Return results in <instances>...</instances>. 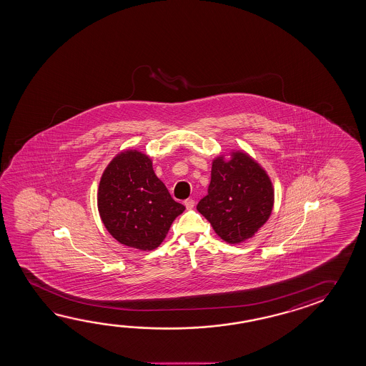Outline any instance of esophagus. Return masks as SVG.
<instances>
[{
    "label": "esophagus",
    "mask_w": 366,
    "mask_h": 366,
    "mask_svg": "<svg viewBox=\"0 0 366 366\" xmlns=\"http://www.w3.org/2000/svg\"><path fill=\"white\" fill-rule=\"evenodd\" d=\"M184 206H186L187 209H192L193 206H194V199H187L184 201Z\"/></svg>",
    "instance_id": "1"
}]
</instances>
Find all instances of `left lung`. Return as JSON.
Segmentation results:
<instances>
[{"mask_svg": "<svg viewBox=\"0 0 366 366\" xmlns=\"http://www.w3.org/2000/svg\"><path fill=\"white\" fill-rule=\"evenodd\" d=\"M273 204L267 174L249 156L234 152L229 162L217 157L212 162L210 186L197 210L222 239L239 243L267 223Z\"/></svg>", "mask_w": 366, "mask_h": 366, "instance_id": "left-lung-1", "label": "left lung"}]
</instances>
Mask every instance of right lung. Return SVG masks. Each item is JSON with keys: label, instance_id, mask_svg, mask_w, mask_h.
I'll return each instance as SVG.
<instances>
[{"label": "right lung", "instance_id": "obj_1", "mask_svg": "<svg viewBox=\"0 0 366 366\" xmlns=\"http://www.w3.org/2000/svg\"><path fill=\"white\" fill-rule=\"evenodd\" d=\"M97 204L109 233L143 251L159 247L174 219L186 209L156 177L149 156L136 149L119 154L106 167Z\"/></svg>", "mask_w": 366, "mask_h": 366}]
</instances>
